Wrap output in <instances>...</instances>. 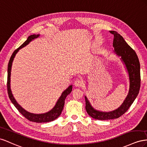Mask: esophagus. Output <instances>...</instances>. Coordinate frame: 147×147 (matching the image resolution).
I'll use <instances>...</instances> for the list:
<instances>
[{
	"instance_id": "esophagus-1",
	"label": "esophagus",
	"mask_w": 147,
	"mask_h": 147,
	"mask_svg": "<svg viewBox=\"0 0 147 147\" xmlns=\"http://www.w3.org/2000/svg\"><path fill=\"white\" fill-rule=\"evenodd\" d=\"M82 81L81 80H80V79H78V80H76L74 81V85L75 87H80L81 86H82Z\"/></svg>"
}]
</instances>
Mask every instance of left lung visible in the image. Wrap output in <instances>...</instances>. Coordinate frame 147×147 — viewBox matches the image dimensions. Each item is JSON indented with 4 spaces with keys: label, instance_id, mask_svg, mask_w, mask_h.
<instances>
[{
    "label": "left lung",
    "instance_id": "left-lung-1",
    "mask_svg": "<svg viewBox=\"0 0 147 147\" xmlns=\"http://www.w3.org/2000/svg\"><path fill=\"white\" fill-rule=\"evenodd\" d=\"M114 35L113 46V52L120 57L128 73L129 89L126 97L123 103L115 110L111 111H102L96 110L91 105L89 100L85 96L86 110L92 118L98 120H109L118 118L127 111L139 94L140 87V63L136 52L130 47L118 32L115 31H110Z\"/></svg>",
    "mask_w": 147,
    "mask_h": 147
}]
</instances>
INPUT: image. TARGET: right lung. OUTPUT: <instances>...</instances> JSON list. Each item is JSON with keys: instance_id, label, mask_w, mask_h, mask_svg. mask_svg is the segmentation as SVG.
Returning <instances> with one entry per match:
<instances>
[{"instance_id": "1", "label": "right lung", "mask_w": 147, "mask_h": 147, "mask_svg": "<svg viewBox=\"0 0 147 147\" xmlns=\"http://www.w3.org/2000/svg\"><path fill=\"white\" fill-rule=\"evenodd\" d=\"M40 37V34H33L29 36L27 40L24 42L20 46L19 48L15 50L12 54L11 58L10 59L9 63L8 65V76H7V90H8V97H9L11 103L14 105V106L16 108V109L19 111V112L24 116L25 118L28 119L29 121H32V122H36L37 123H47L50 122V121H52L53 120L58 118L59 116L61 115V111L63 109V107L65 105V100L67 95H69L71 91H72L73 86L70 85L66 90H65L62 92L59 98L58 99L57 102L55 104V105L53 107V108L49 111L48 112H46L44 113H41V114H35V113H32L30 112H28L26 110L22 107L16 102V100L13 97V95L12 94V92L11 90V87H10V76H11V66L12 63L14 60V58L15 57L16 54L18 52L19 50L23 48L25 46L28 45L30 42L33 40L34 39L37 38V37Z\"/></svg>"}]
</instances>
